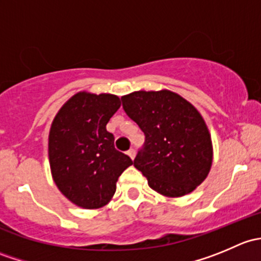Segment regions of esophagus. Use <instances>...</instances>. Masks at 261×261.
I'll use <instances>...</instances> for the list:
<instances>
[{"mask_svg": "<svg viewBox=\"0 0 261 261\" xmlns=\"http://www.w3.org/2000/svg\"><path fill=\"white\" fill-rule=\"evenodd\" d=\"M127 155L131 158V159H134V158H135V155H136L135 149H133V147H131V149L127 151Z\"/></svg>", "mask_w": 261, "mask_h": 261, "instance_id": "obj_1", "label": "esophagus"}]
</instances>
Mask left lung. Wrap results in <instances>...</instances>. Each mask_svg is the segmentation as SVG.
<instances>
[{
    "mask_svg": "<svg viewBox=\"0 0 261 261\" xmlns=\"http://www.w3.org/2000/svg\"><path fill=\"white\" fill-rule=\"evenodd\" d=\"M121 101L145 134L134 165L150 188L165 197L193 192L208 175L213 158L211 135L196 107L168 89L136 91Z\"/></svg>",
    "mask_w": 261,
    "mask_h": 261,
    "instance_id": "left-lung-1",
    "label": "left lung"
}]
</instances>
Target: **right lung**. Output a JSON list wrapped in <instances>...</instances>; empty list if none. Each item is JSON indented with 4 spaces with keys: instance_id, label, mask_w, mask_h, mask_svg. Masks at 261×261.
Wrapping results in <instances>:
<instances>
[{
    "instance_id": "1",
    "label": "right lung",
    "mask_w": 261,
    "mask_h": 261,
    "mask_svg": "<svg viewBox=\"0 0 261 261\" xmlns=\"http://www.w3.org/2000/svg\"><path fill=\"white\" fill-rule=\"evenodd\" d=\"M115 94L78 92L62 106L49 133L53 179L72 203L86 210L103 207L116 181L133 160L115 149L106 125L120 109Z\"/></svg>"
}]
</instances>
